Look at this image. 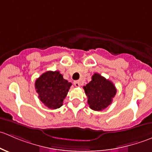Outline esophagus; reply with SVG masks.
Returning <instances> with one entry per match:
<instances>
[{"label": "esophagus", "mask_w": 152, "mask_h": 152, "mask_svg": "<svg viewBox=\"0 0 152 152\" xmlns=\"http://www.w3.org/2000/svg\"><path fill=\"white\" fill-rule=\"evenodd\" d=\"M73 84H74V85L76 86V87H80L81 86L80 81H74V82H73Z\"/></svg>", "instance_id": "esophagus-1"}]
</instances>
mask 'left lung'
<instances>
[{"label": "left lung", "mask_w": 152, "mask_h": 152, "mask_svg": "<svg viewBox=\"0 0 152 152\" xmlns=\"http://www.w3.org/2000/svg\"><path fill=\"white\" fill-rule=\"evenodd\" d=\"M84 90L90 108L95 111H102L111 104L117 92L113 82L99 73H94Z\"/></svg>", "instance_id": "left-lung-1"}]
</instances>
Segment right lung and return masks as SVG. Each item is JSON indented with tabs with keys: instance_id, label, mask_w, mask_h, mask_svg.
I'll use <instances>...</instances> for the list:
<instances>
[{
	"instance_id": "1",
	"label": "right lung",
	"mask_w": 152,
	"mask_h": 152,
	"mask_svg": "<svg viewBox=\"0 0 152 152\" xmlns=\"http://www.w3.org/2000/svg\"><path fill=\"white\" fill-rule=\"evenodd\" d=\"M72 84L63 79L59 71H47L35 82L39 100L49 109L61 107Z\"/></svg>"
}]
</instances>
